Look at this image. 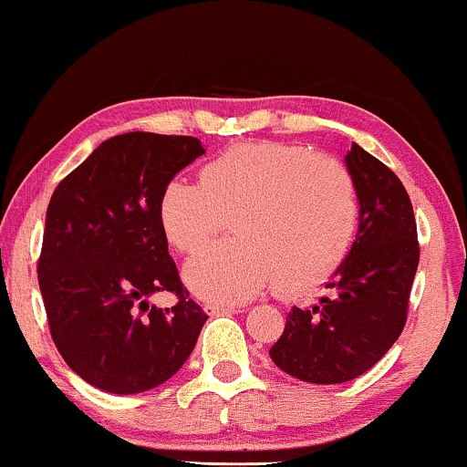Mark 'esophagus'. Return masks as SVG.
<instances>
[{
  "mask_svg": "<svg viewBox=\"0 0 467 467\" xmlns=\"http://www.w3.org/2000/svg\"><path fill=\"white\" fill-rule=\"evenodd\" d=\"M207 315H231V313H243V306L234 305H205Z\"/></svg>",
  "mask_w": 467,
  "mask_h": 467,
  "instance_id": "obj_1",
  "label": "esophagus"
}]
</instances>
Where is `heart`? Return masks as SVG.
I'll use <instances>...</instances> for the list:
<instances>
[{
	"instance_id": "b5f03b06",
	"label": "heart",
	"mask_w": 467,
	"mask_h": 467,
	"mask_svg": "<svg viewBox=\"0 0 467 467\" xmlns=\"http://www.w3.org/2000/svg\"><path fill=\"white\" fill-rule=\"evenodd\" d=\"M359 205L345 165L306 148L236 143L199 169V186L171 180L159 199L169 245L194 254L231 220L234 241L196 255L183 281L209 302H241L275 281L298 296L330 277L349 254Z\"/></svg>"
}]
</instances>
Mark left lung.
I'll return each mask as SVG.
<instances>
[{
    "mask_svg": "<svg viewBox=\"0 0 467 467\" xmlns=\"http://www.w3.org/2000/svg\"><path fill=\"white\" fill-rule=\"evenodd\" d=\"M345 165L358 192L356 241L326 284L330 296L294 306L268 351L275 366L315 385L356 379L391 349L419 266L415 213L398 175L358 143Z\"/></svg>",
    "mask_w": 467,
    "mask_h": 467,
    "instance_id": "left-lung-1",
    "label": "left lung"
}]
</instances>
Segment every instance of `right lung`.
<instances>
[{
	"label": "right lung",
	"mask_w": 467,
	"mask_h": 467,
	"mask_svg": "<svg viewBox=\"0 0 467 467\" xmlns=\"http://www.w3.org/2000/svg\"><path fill=\"white\" fill-rule=\"evenodd\" d=\"M202 154L196 137L116 135L52 194L39 292L65 364L97 389L129 396L162 385L205 326L159 220L162 188ZM159 291L177 293L178 305L150 306Z\"/></svg>",
	"instance_id": "add662e5"
}]
</instances>
